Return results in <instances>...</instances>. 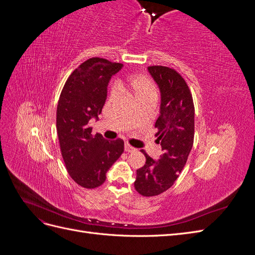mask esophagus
Returning a JSON list of instances; mask_svg holds the SVG:
<instances>
[{"mask_svg": "<svg viewBox=\"0 0 255 255\" xmlns=\"http://www.w3.org/2000/svg\"><path fill=\"white\" fill-rule=\"evenodd\" d=\"M125 150H126V152L130 153V152H134L136 149H135V148H133L132 145H129L128 143H126V144H125Z\"/></svg>", "mask_w": 255, "mask_h": 255, "instance_id": "34e87169", "label": "esophagus"}]
</instances>
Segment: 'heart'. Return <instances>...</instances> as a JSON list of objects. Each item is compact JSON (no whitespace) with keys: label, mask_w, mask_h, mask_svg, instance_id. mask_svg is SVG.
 I'll use <instances>...</instances> for the list:
<instances>
[{"label":"heart","mask_w":255,"mask_h":255,"mask_svg":"<svg viewBox=\"0 0 255 255\" xmlns=\"http://www.w3.org/2000/svg\"><path fill=\"white\" fill-rule=\"evenodd\" d=\"M116 86L122 90H128L132 92L136 99H139L141 97L155 95L156 96V87L154 83L145 76L141 75H130L126 76L117 80L116 82ZM118 95V90L114 87L111 91V98H115Z\"/></svg>","instance_id":"b5f03b06"}]
</instances>
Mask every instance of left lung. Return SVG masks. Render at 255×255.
<instances>
[{
    "label": "left lung",
    "mask_w": 255,
    "mask_h": 255,
    "mask_svg": "<svg viewBox=\"0 0 255 255\" xmlns=\"http://www.w3.org/2000/svg\"><path fill=\"white\" fill-rule=\"evenodd\" d=\"M148 71L160 92L155 136L163 153L153 159L142 151L145 164L137 170L134 186L140 195L152 197L170 188L186 164L194 144L195 107L186 82L175 70L152 66Z\"/></svg>",
    "instance_id": "obj_1"
}]
</instances>
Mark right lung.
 <instances>
[{"label":"right lung","instance_id":"1","mask_svg":"<svg viewBox=\"0 0 255 255\" xmlns=\"http://www.w3.org/2000/svg\"><path fill=\"white\" fill-rule=\"evenodd\" d=\"M123 65L94 57L69 76L56 111V129L68 173L85 188H96L125 150L121 139L106 140L91 134L89 121L99 119L107 98V86Z\"/></svg>","mask_w":255,"mask_h":255}]
</instances>
